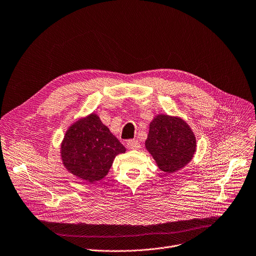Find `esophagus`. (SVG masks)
<instances>
[{
    "label": "esophagus",
    "mask_w": 256,
    "mask_h": 256,
    "mask_svg": "<svg viewBox=\"0 0 256 256\" xmlns=\"http://www.w3.org/2000/svg\"><path fill=\"white\" fill-rule=\"evenodd\" d=\"M128 148H130V150H138L140 148V142H138V140H128Z\"/></svg>",
    "instance_id": "34e87169"
}]
</instances>
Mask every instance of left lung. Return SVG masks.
I'll return each mask as SVG.
<instances>
[{"label": "left lung", "mask_w": 256, "mask_h": 256, "mask_svg": "<svg viewBox=\"0 0 256 256\" xmlns=\"http://www.w3.org/2000/svg\"><path fill=\"white\" fill-rule=\"evenodd\" d=\"M146 148L160 171L172 174L187 166L196 152L191 126L179 116L156 114L150 122Z\"/></svg>", "instance_id": "1"}]
</instances>
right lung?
I'll return each mask as SVG.
<instances>
[{
  "mask_svg": "<svg viewBox=\"0 0 256 256\" xmlns=\"http://www.w3.org/2000/svg\"><path fill=\"white\" fill-rule=\"evenodd\" d=\"M126 150L96 112L69 126L60 146L64 168L70 174L92 184L104 179L114 158Z\"/></svg>",
  "mask_w": 256,
  "mask_h": 256,
  "instance_id": "obj_1",
  "label": "right lung"
}]
</instances>
